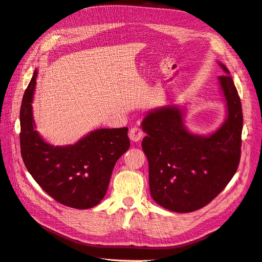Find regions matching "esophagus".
<instances>
[{"label":"esophagus","mask_w":262,"mask_h":262,"mask_svg":"<svg viewBox=\"0 0 262 262\" xmlns=\"http://www.w3.org/2000/svg\"><path fill=\"white\" fill-rule=\"evenodd\" d=\"M129 138L133 142H139L142 138H143V130L140 126H133L129 131Z\"/></svg>","instance_id":"esophagus-1"}]
</instances>
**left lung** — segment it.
<instances>
[{"instance_id": "left-lung-1", "label": "left lung", "mask_w": 262, "mask_h": 262, "mask_svg": "<svg viewBox=\"0 0 262 262\" xmlns=\"http://www.w3.org/2000/svg\"><path fill=\"white\" fill-rule=\"evenodd\" d=\"M227 118L208 137L190 133L175 106L149 112L142 121V148L148 161L149 192L161 207L178 213L199 210L223 190L238 168L243 109L233 78L219 63Z\"/></svg>"}]
</instances>
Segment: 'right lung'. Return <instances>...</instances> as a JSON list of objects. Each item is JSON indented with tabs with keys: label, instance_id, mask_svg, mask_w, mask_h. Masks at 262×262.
Listing matches in <instances>:
<instances>
[{
	"label": "right lung",
	"instance_id": "right-lung-1",
	"mask_svg": "<svg viewBox=\"0 0 262 262\" xmlns=\"http://www.w3.org/2000/svg\"><path fill=\"white\" fill-rule=\"evenodd\" d=\"M37 70L20 106V153L29 173L59 203L90 209L105 196L115 164L130 147L128 128L98 129L77 143L53 146L35 130L33 102Z\"/></svg>",
	"mask_w": 262,
	"mask_h": 262
}]
</instances>
